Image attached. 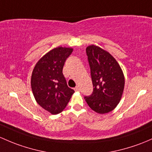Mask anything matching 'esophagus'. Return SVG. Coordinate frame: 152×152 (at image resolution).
<instances>
[{
    "label": "esophagus",
    "mask_w": 152,
    "mask_h": 152,
    "mask_svg": "<svg viewBox=\"0 0 152 152\" xmlns=\"http://www.w3.org/2000/svg\"><path fill=\"white\" fill-rule=\"evenodd\" d=\"M74 90L75 91H79V87H76L74 88Z\"/></svg>",
    "instance_id": "obj_1"
}]
</instances>
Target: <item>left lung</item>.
<instances>
[{
	"mask_svg": "<svg viewBox=\"0 0 152 152\" xmlns=\"http://www.w3.org/2000/svg\"><path fill=\"white\" fill-rule=\"evenodd\" d=\"M90 66L93 92L84 97L88 105L98 114L113 111L122 98L124 76L119 64L109 52L97 46L86 49Z\"/></svg>",
	"mask_w": 152,
	"mask_h": 152,
	"instance_id": "obj_1",
	"label": "left lung"
}]
</instances>
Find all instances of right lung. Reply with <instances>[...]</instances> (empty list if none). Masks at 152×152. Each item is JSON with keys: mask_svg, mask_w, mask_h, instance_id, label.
Returning a JSON list of instances; mask_svg holds the SVG:
<instances>
[{"mask_svg": "<svg viewBox=\"0 0 152 152\" xmlns=\"http://www.w3.org/2000/svg\"><path fill=\"white\" fill-rule=\"evenodd\" d=\"M72 52L69 47L52 49L38 60L32 72L33 96L40 106L52 114L62 112L74 93L63 73L65 60Z\"/></svg>", "mask_w": 152, "mask_h": 152, "instance_id": "obj_1", "label": "right lung"}]
</instances>
